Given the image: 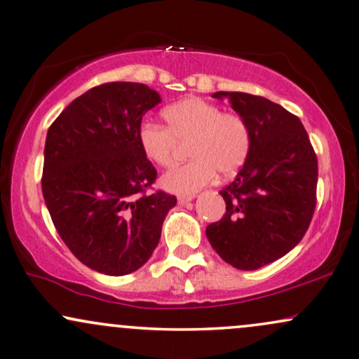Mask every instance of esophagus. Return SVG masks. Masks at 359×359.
Listing matches in <instances>:
<instances>
[{
    "mask_svg": "<svg viewBox=\"0 0 359 359\" xmlns=\"http://www.w3.org/2000/svg\"><path fill=\"white\" fill-rule=\"evenodd\" d=\"M194 198H195L194 195H189V196H179L177 201H179V205H187V203H190V201L194 200Z\"/></svg>",
    "mask_w": 359,
    "mask_h": 359,
    "instance_id": "esophagus-1",
    "label": "esophagus"
}]
</instances>
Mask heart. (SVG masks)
Here are the masks:
<instances>
[{"instance_id": "obj_1", "label": "heart", "mask_w": 359, "mask_h": 359, "mask_svg": "<svg viewBox=\"0 0 359 359\" xmlns=\"http://www.w3.org/2000/svg\"><path fill=\"white\" fill-rule=\"evenodd\" d=\"M165 128L143 123L138 143L151 163L169 168L177 143L190 141V163L163 175V187L174 194L191 195L210 184L216 172L229 177L245 163L250 149V131L239 114L221 112L218 105L200 97H187L161 112Z\"/></svg>"}]
</instances>
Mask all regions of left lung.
Masks as SVG:
<instances>
[{
	"label": "left lung",
	"mask_w": 359,
	"mask_h": 359,
	"mask_svg": "<svg viewBox=\"0 0 359 359\" xmlns=\"http://www.w3.org/2000/svg\"><path fill=\"white\" fill-rule=\"evenodd\" d=\"M245 120L250 149L236 179L219 191L226 213L206 237L226 264L257 270L299 244L316 210L317 156L301 120L271 100L215 93Z\"/></svg>",
	"instance_id": "left-lung-1"
}]
</instances>
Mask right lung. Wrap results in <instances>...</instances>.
Wrapping results in <instances>:
<instances>
[{
    "label": "right lung",
    "mask_w": 359,
    "mask_h": 359,
    "mask_svg": "<svg viewBox=\"0 0 359 359\" xmlns=\"http://www.w3.org/2000/svg\"><path fill=\"white\" fill-rule=\"evenodd\" d=\"M159 102L146 84H100L48 128L45 205L68 249L99 273L122 276L143 266L177 203L165 191L146 194L158 172L140 148L138 128Z\"/></svg>",
    "instance_id": "right-lung-1"
}]
</instances>
